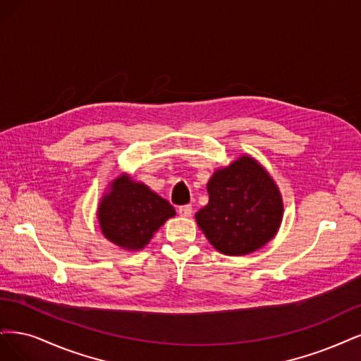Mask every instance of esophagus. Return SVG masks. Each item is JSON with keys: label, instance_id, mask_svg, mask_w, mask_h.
<instances>
[{"label": "esophagus", "instance_id": "34e87169", "mask_svg": "<svg viewBox=\"0 0 361 361\" xmlns=\"http://www.w3.org/2000/svg\"><path fill=\"white\" fill-rule=\"evenodd\" d=\"M178 213H180V216H183V217H190V216H192V205L188 204V205L178 207Z\"/></svg>", "mask_w": 361, "mask_h": 361}]
</instances>
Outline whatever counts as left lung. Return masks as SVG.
<instances>
[{"label": "left lung", "mask_w": 361, "mask_h": 361, "mask_svg": "<svg viewBox=\"0 0 361 361\" xmlns=\"http://www.w3.org/2000/svg\"><path fill=\"white\" fill-rule=\"evenodd\" d=\"M210 200L196 224L220 253L241 257L261 249L281 226V192L262 165L244 154L217 169L207 184Z\"/></svg>", "instance_id": "8db88e82"}]
</instances>
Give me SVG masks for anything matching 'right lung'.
Listing matches in <instances>:
<instances>
[{
	"mask_svg": "<svg viewBox=\"0 0 361 361\" xmlns=\"http://www.w3.org/2000/svg\"><path fill=\"white\" fill-rule=\"evenodd\" d=\"M173 207L144 183L120 176L111 183L97 208L102 234L126 250H141L169 217Z\"/></svg>",
	"mask_w": 361,
	"mask_h": 361,
	"instance_id": "right-lung-1",
	"label": "right lung"
}]
</instances>
